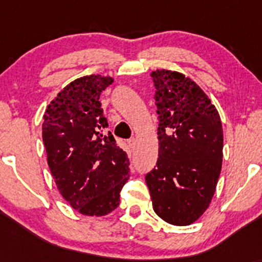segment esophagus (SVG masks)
<instances>
[{
  "label": "esophagus",
  "instance_id": "34e87169",
  "mask_svg": "<svg viewBox=\"0 0 262 262\" xmlns=\"http://www.w3.org/2000/svg\"><path fill=\"white\" fill-rule=\"evenodd\" d=\"M135 143H137V140H135V138H130V139L128 140V144H129V146H130L132 150H134V148H135Z\"/></svg>",
  "mask_w": 262,
  "mask_h": 262
}]
</instances>
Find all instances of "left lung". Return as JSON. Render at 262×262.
Wrapping results in <instances>:
<instances>
[{
    "label": "left lung",
    "mask_w": 262,
    "mask_h": 262,
    "mask_svg": "<svg viewBox=\"0 0 262 262\" xmlns=\"http://www.w3.org/2000/svg\"><path fill=\"white\" fill-rule=\"evenodd\" d=\"M151 77L159 158L145 181L156 214L172 225H189L208 208L221 175V117L189 77L170 70L152 71Z\"/></svg>",
    "instance_id": "obj_1"
}]
</instances>
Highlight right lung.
<instances>
[{
	"label": "right lung",
	"instance_id": "add662e5",
	"mask_svg": "<svg viewBox=\"0 0 262 262\" xmlns=\"http://www.w3.org/2000/svg\"><path fill=\"white\" fill-rule=\"evenodd\" d=\"M112 77L90 75L73 81L45 110L43 141L48 165L61 196L83 215H106L119 206L129 179L127 152L117 145L100 96Z\"/></svg>",
	"mask_w": 262,
	"mask_h": 262
}]
</instances>
